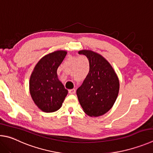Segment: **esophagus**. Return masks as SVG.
Segmentation results:
<instances>
[{"instance_id":"34e87169","label":"esophagus","mask_w":153,"mask_h":153,"mask_svg":"<svg viewBox=\"0 0 153 153\" xmlns=\"http://www.w3.org/2000/svg\"><path fill=\"white\" fill-rule=\"evenodd\" d=\"M75 92H76V90H75L74 89H70V90L68 91V93H70V94H71V95H73V94H74Z\"/></svg>"}]
</instances>
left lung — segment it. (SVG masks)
<instances>
[{
  "instance_id": "obj_1",
  "label": "left lung",
  "mask_w": 153,
  "mask_h": 153,
  "mask_svg": "<svg viewBox=\"0 0 153 153\" xmlns=\"http://www.w3.org/2000/svg\"><path fill=\"white\" fill-rule=\"evenodd\" d=\"M79 53L87 56L89 62V73L76 90L79 103L88 116H102L112 108L118 95V77L102 56L86 50Z\"/></svg>"
}]
</instances>
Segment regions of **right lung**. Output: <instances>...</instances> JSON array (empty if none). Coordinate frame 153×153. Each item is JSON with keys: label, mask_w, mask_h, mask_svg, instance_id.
<instances>
[{"label": "right lung", "mask_w": 153, "mask_h": 153, "mask_svg": "<svg viewBox=\"0 0 153 153\" xmlns=\"http://www.w3.org/2000/svg\"><path fill=\"white\" fill-rule=\"evenodd\" d=\"M67 52L58 50L44 56L35 66L29 80V91L34 103L42 111L58 110L68 90L58 78L57 69Z\"/></svg>", "instance_id": "add662e5"}]
</instances>
